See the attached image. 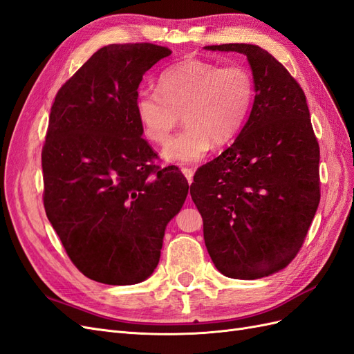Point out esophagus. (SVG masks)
I'll return each mask as SVG.
<instances>
[{"mask_svg": "<svg viewBox=\"0 0 354 354\" xmlns=\"http://www.w3.org/2000/svg\"><path fill=\"white\" fill-rule=\"evenodd\" d=\"M181 173L185 174V177L187 178L189 183H192V181H194V169H192V168H186V167H183V168H181Z\"/></svg>", "mask_w": 354, "mask_h": 354, "instance_id": "34e87169", "label": "esophagus"}]
</instances>
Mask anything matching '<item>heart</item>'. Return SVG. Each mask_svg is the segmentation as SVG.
Masks as SVG:
<instances>
[{"instance_id":"b5f03b06","label":"heart","mask_w":354,"mask_h":354,"mask_svg":"<svg viewBox=\"0 0 354 354\" xmlns=\"http://www.w3.org/2000/svg\"><path fill=\"white\" fill-rule=\"evenodd\" d=\"M158 91L136 97V115L147 140L164 145L180 120L186 127L164 147L169 162L189 164L205 156L212 143H232L243 128L254 100V80L241 65L187 59L159 75Z\"/></svg>"}]
</instances>
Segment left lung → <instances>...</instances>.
<instances>
[{"label": "left lung", "mask_w": 354, "mask_h": 354, "mask_svg": "<svg viewBox=\"0 0 354 354\" xmlns=\"http://www.w3.org/2000/svg\"><path fill=\"white\" fill-rule=\"evenodd\" d=\"M203 48L246 56L255 97L236 140L196 171L190 195L217 270L260 279L285 269L306 239L320 201L319 145L304 91L269 51Z\"/></svg>", "instance_id": "obj_1"}]
</instances>
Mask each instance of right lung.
I'll return each instance as SVG.
<instances>
[{
    "instance_id": "add662e5",
    "label": "right lung",
    "mask_w": 354,
    "mask_h": 354,
    "mask_svg": "<svg viewBox=\"0 0 354 354\" xmlns=\"http://www.w3.org/2000/svg\"><path fill=\"white\" fill-rule=\"evenodd\" d=\"M169 55L149 42L106 46L51 106L41 155L46 214L72 263L95 282L147 279L187 196L177 167L153 165L136 115L143 75Z\"/></svg>"
}]
</instances>
